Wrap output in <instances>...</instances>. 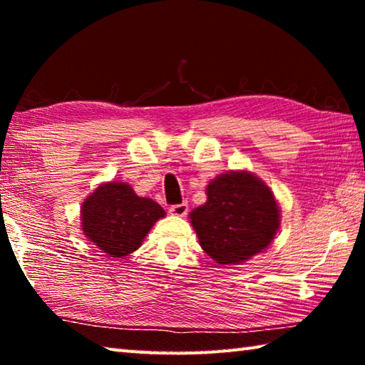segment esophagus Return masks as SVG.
Returning <instances> with one entry per match:
<instances>
[{
    "label": "esophagus",
    "mask_w": 365,
    "mask_h": 365,
    "mask_svg": "<svg viewBox=\"0 0 365 365\" xmlns=\"http://www.w3.org/2000/svg\"><path fill=\"white\" fill-rule=\"evenodd\" d=\"M169 212L172 215H177V217H183V215L188 214V205H187V202H180V205L170 206Z\"/></svg>",
    "instance_id": "esophagus-1"
}]
</instances>
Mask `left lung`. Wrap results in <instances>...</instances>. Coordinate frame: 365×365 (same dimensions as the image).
I'll return each instance as SVG.
<instances>
[{
	"label": "left lung",
	"instance_id": "obj_1",
	"mask_svg": "<svg viewBox=\"0 0 365 365\" xmlns=\"http://www.w3.org/2000/svg\"><path fill=\"white\" fill-rule=\"evenodd\" d=\"M206 193V205L190 219L201 248L215 262H245L267 248L280 225L267 185L250 172H228L209 183Z\"/></svg>",
	"mask_w": 365,
	"mask_h": 365
}]
</instances>
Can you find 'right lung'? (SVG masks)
<instances>
[{"instance_id":"add662e5","label":"right lung","mask_w":365,"mask_h":365,"mask_svg":"<svg viewBox=\"0 0 365 365\" xmlns=\"http://www.w3.org/2000/svg\"><path fill=\"white\" fill-rule=\"evenodd\" d=\"M165 211L150 197L135 195L130 185H101L82 206V230L91 243L110 257H122L140 248L154 222Z\"/></svg>"}]
</instances>
